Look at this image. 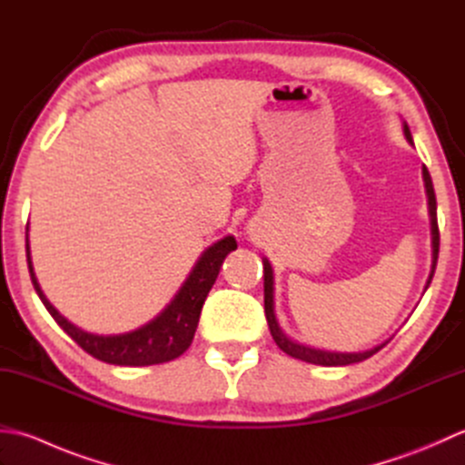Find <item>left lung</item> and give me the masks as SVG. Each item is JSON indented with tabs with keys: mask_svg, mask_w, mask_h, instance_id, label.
<instances>
[{
	"mask_svg": "<svg viewBox=\"0 0 465 465\" xmlns=\"http://www.w3.org/2000/svg\"><path fill=\"white\" fill-rule=\"evenodd\" d=\"M403 134H406L408 142H411V134H410V127L403 125ZM423 182H426V192H428V205H430V217H431V245H433V265H431V273H430V280L428 285L433 278V272H436V263H438V253H440V227H438V212H436V193H433V185H431V177L428 167L423 165ZM426 285V288H428ZM263 305H265V320H268L270 325V331L273 335V341L278 343V348L282 351H285L288 355L295 360H302V361H308V363H315V365H350V363H358L371 358L373 353H378L385 343L378 345V348L368 350V351H360V353H338V351H322V350H313V348H305V345L298 343V341H292L288 335H285L278 322H275V315H273V275H272V265L270 262L265 260L263 262Z\"/></svg>",
	"mask_w": 465,
	"mask_h": 465,
	"instance_id": "8db88e82",
	"label": "left lung"
}]
</instances>
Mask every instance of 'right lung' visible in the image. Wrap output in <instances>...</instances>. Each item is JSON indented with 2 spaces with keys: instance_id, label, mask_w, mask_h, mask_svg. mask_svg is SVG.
I'll return each instance as SVG.
<instances>
[{
  "instance_id": "right-lung-1",
  "label": "right lung",
  "mask_w": 465,
  "mask_h": 465,
  "mask_svg": "<svg viewBox=\"0 0 465 465\" xmlns=\"http://www.w3.org/2000/svg\"><path fill=\"white\" fill-rule=\"evenodd\" d=\"M235 248H238V243H235L232 235H227V238L213 243L212 248H207L202 253V258L197 260L190 278L185 280L172 303L155 320L142 325L140 330L120 335H94L75 328L74 323H69L47 302L35 280L32 258H29V243H25L29 275H32V283L39 300L44 302L45 310L52 313V318L57 322L59 328L80 345L84 351L94 355L95 360L114 365H153L180 358L192 345L203 302L207 293H210L212 285L215 283L225 255Z\"/></svg>"
}]
</instances>
